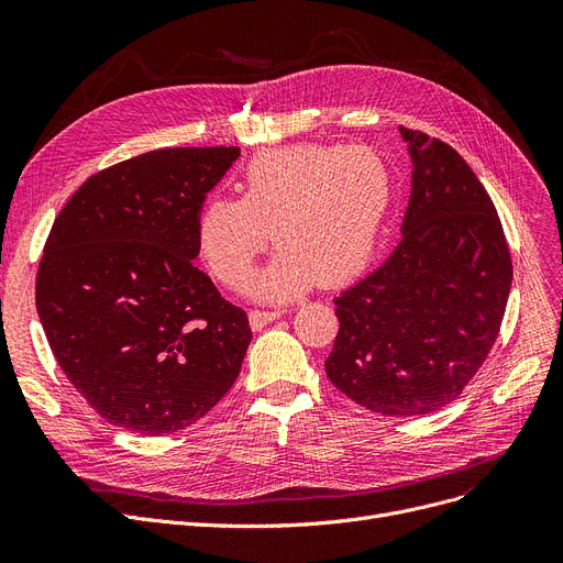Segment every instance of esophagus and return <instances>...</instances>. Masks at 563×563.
I'll use <instances>...</instances> for the list:
<instances>
[{"label":"esophagus","instance_id":"esophagus-1","mask_svg":"<svg viewBox=\"0 0 563 563\" xmlns=\"http://www.w3.org/2000/svg\"><path fill=\"white\" fill-rule=\"evenodd\" d=\"M283 312H285V310H280V308H274V310H251V314H249L251 327H253L255 331H260V329L266 327V323L276 321Z\"/></svg>","mask_w":563,"mask_h":563}]
</instances>
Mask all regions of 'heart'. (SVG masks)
<instances>
[{
	"instance_id": "heart-1",
	"label": "heart",
	"mask_w": 563,
	"mask_h": 563,
	"mask_svg": "<svg viewBox=\"0 0 563 563\" xmlns=\"http://www.w3.org/2000/svg\"><path fill=\"white\" fill-rule=\"evenodd\" d=\"M236 191L240 200L202 205V257L221 283L240 287L274 240L280 251L251 289L289 299L317 280L340 285L369 262L388 214L390 170L369 147L297 143L251 157Z\"/></svg>"
}]
</instances>
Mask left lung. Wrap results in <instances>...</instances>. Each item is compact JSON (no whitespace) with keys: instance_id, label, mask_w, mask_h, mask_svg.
<instances>
[{"instance_id":"obj_1","label":"left lung","mask_w":563,"mask_h":563,"mask_svg":"<svg viewBox=\"0 0 563 563\" xmlns=\"http://www.w3.org/2000/svg\"><path fill=\"white\" fill-rule=\"evenodd\" d=\"M412 191L393 255L335 299L333 386L390 418L454 401L497 340L514 278L495 205L452 145L399 128Z\"/></svg>"}]
</instances>
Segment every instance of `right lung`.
<instances>
[{"label": "right lung", "mask_w": 563, "mask_h": 563, "mask_svg": "<svg viewBox=\"0 0 563 563\" xmlns=\"http://www.w3.org/2000/svg\"><path fill=\"white\" fill-rule=\"evenodd\" d=\"M240 147H162L113 164L54 219L36 308L56 363L109 424L168 435L240 376L242 308L194 264L207 191Z\"/></svg>", "instance_id": "obj_1"}]
</instances>
